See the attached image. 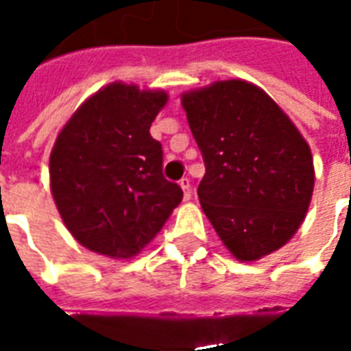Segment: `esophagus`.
I'll use <instances>...</instances> for the list:
<instances>
[{
  "mask_svg": "<svg viewBox=\"0 0 351 351\" xmlns=\"http://www.w3.org/2000/svg\"><path fill=\"white\" fill-rule=\"evenodd\" d=\"M178 184H180V188L184 190V199H186V201H188V199H191V180L190 178H188V176H182Z\"/></svg>",
  "mask_w": 351,
  "mask_h": 351,
  "instance_id": "34e87169",
  "label": "esophagus"
}]
</instances>
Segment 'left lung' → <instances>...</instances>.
Masks as SVG:
<instances>
[{"mask_svg":"<svg viewBox=\"0 0 351 351\" xmlns=\"http://www.w3.org/2000/svg\"><path fill=\"white\" fill-rule=\"evenodd\" d=\"M182 107L205 161L199 201L221 243L241 261L278 250L312 199L306 141L263 90L244 80L186 93Z\"/></svg>","mask_w":351,"mask_h":351,"instance_id":"8db88e82","label":"left lung"}]
</instances>
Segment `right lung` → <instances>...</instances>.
Here are the masks:
<instances>
[{"label": "right lung", "instance_id": "1", "mask_svg": "<svg viewBox=\"0 0 351 351\" xmlns=\"http://www.w3.org/2000/svg\"><path fill=\"white\" fill-rule=\"evenodd\" d=\"M165 92L114 82L73 114L50 156V188L71 235L88 250L131 258L158 235L182 188L163 176L150 125Z\"/></svg>", "mask_w": 351, "mask_h": 351}]
</instances>
